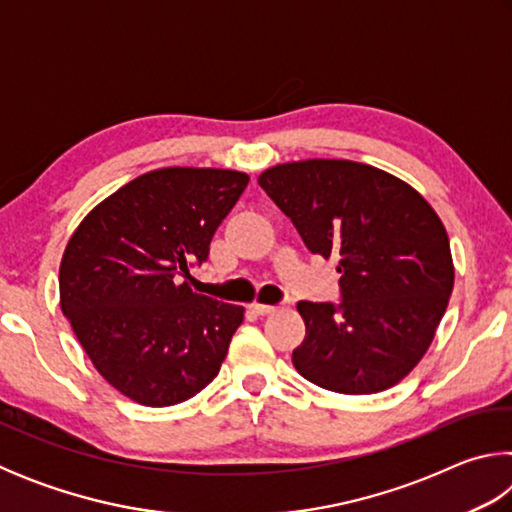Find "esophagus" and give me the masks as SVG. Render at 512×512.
<instances>
[{
	"label": "esophagus",
	"instance_id": "34e87169",
	"mask_svg": "<svg viewBox=\"0 0 512 512\" xmlns=\"http://www.w3.org/2000/svg\"><path fill=\"white\" fill-rule=\"evenodd\" d=\"M250 309H253L257 316H271V314H275V311H277V307H273V305H259V302H255V305L250 307Z\"/></svg>",
	"mask_w": 512,
	"mask_h": 512
}]
</instances>
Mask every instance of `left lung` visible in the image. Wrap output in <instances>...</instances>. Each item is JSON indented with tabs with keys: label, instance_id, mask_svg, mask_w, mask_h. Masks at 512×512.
I'll use <instances>...</instances> for the list:
<instances>
[{
	"label": "left lung",
	"instance_id": "1",
	"mask_svg": "<svg viewBox=\"0 0 512 512\" xmlns=\"http://www.w3.org/2000/svg\"><path fill=\"white\" fill-rule=\"evenodd\" d=\"M259 187L314 255L339 257L341 302H298L293 366L343 395L386 391L418 366L454 289L449 237L404 180L352 160L277 164Z\"/></svg>",
	"mask_w": 512,
	"mask_h": 512
}]
</instances>
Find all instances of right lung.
I'll use <instances>...</instances> for the list:
<instances>
[{"label":"right lung","instance_id":"1","mask_svg":"<svg viewBox=\"0 0 512 512\" xmlns=\"http://www.w3.org/2000/svg\"><path fill=\"white\" fill-rule=\"evenodd\" d=\"M230 169L144 173L85 216L60 262V309L99 375L144 406H173L219 375L244 307L194 293L192 266L244 194Z\"/></svg>","mask_w":512,"mask_h":512}]
</instances>
